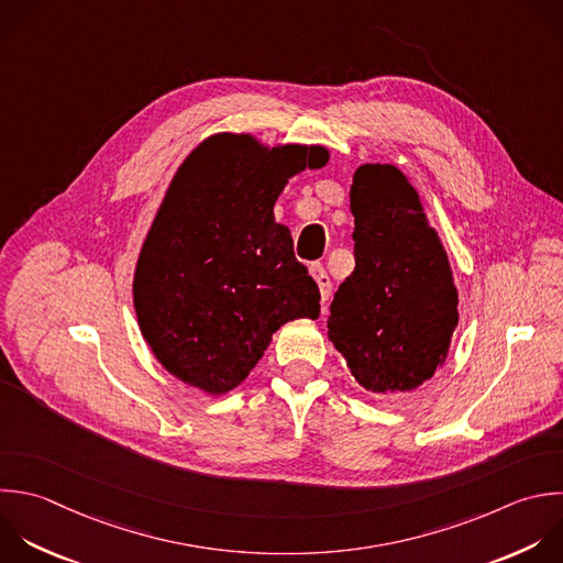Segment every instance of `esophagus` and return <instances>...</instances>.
I'll use <instances>...</instances> for the list:
<instances>
[{"instance_id":"esophagus-1","label":"esophagus","mask_w":563,"mask_h":563,"mask_svg":"<svg viewBox=\"0 0 563 563\" xmlns=\"http://www.w3.org/2000/svg\"><path fill=\"white\" fill-rule=\"evenodd\" d=\"M310 275L314 277V282H317V286H319L321 299H323V301H328V297H330V292H332V282H330V277H328V273H325L323 264H319V262L310 264Z\"/></svg>"}]
</instances>
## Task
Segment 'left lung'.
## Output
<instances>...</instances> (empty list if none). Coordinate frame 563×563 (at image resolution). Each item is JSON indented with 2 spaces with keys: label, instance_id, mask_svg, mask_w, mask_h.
<instances>
[{
  "label": "left lung",
  "instance_id": "obj_1",
  "mask_svg": "<svg viewBox=\"0 0 563 563\" xmlns=\"http://www.w3.org/2000/svg\"><path fill=\"white\" fill-rule=\"evenodd\" d=\"M350 207L354 271L330 303L328 334L365 389L398 396L444 361L457 290L416 189L394 165L358 167Z\"/></svg>",
  "mask_w": 563,
  "mask_h": 563
}]
</instances>
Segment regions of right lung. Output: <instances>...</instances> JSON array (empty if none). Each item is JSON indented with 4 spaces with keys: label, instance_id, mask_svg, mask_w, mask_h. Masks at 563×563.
Listing matches in <instances>:
<instances>
[{
    "label": "right lung",
    "instance_id": "right-lung-1",
    "mask_svg": "<svg viewBox=\"0 0 563 563\" xmlns=\"http://www.w3.org/2000/svg\"><path fill=\"white\" fill-rule=\"evenodd\" d=\"M323 147L264 150L246 134L198 145L174 176L143 244L134 308L156 358L209 394L240 385L275 330L319 317V288L273 207Z\"/></svg>",
    "mask_w": 563,
    "mask_h": 563
}]
</instances>
